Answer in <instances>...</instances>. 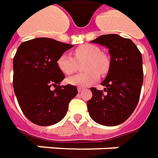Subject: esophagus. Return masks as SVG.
Listing matches in <instances>:
<instances>
[{"mask_svg":"<svg viewBox=\"0 0 158 158\" xmlns=\"http://www.w3.org/2000/svg\"><path fill=\"white\" fill-rule=\"evenodd\" d=\"M84 89H84V88H82V87H78V88H77V90H78V92H79V93L82 92Z\"/></svg>","mask_w":158,"mask_h":158,"instance_id":"1","label":"esophagus"}]
</instances>
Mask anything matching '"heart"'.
I'll return each instance as SVG.
<instances>
[{
    "label": "heart",
    "mask_w": 158,
    "mask_h": 158,
    "mask_svg": "<svg viewBox=\"0 0 158 158\" xmlns=\"http://www.w3.org/2000/svg\"><path fill=\"white\" fill-rule=\"evenodd\" d=\"M74 58L67 53L62 54L57 60L59 69L65 75H71L77 69V62L85 61L83 69L86 72L68 78L67 81L78 87H87L99 80V73H105L109 69V61L106 55L101 54L95 45H82L73 51Z\"/></svg>",
    "instance_id": "obj_1"
}]
</instances>
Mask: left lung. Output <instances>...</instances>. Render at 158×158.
Returning <instances> with one entry per match:
<instances>
[{
    "instance_id": "1",
    "label": "left lung",
    "mask_w": 158,
    "mask_h": 158,
    "mask_svg": "<svg viewBox=\"0 0 158 158\" xmlns=\"http://www.w3.org/2000/svg\"><path fill=\"white\" fill-rule=\"evenodd\" d=\"M108 48L110 66L101 85L103 90L92 87V98L87 102L88 112L94 122L114 127L130 117L138 104L143 85V59L131 39L107 34L91 41Z\"/></svg>"
}]
</instances>
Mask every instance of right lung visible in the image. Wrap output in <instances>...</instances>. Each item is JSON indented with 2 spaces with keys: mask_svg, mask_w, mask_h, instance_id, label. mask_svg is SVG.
<instances>
[{
  "mask_svg": "<svg viewBox=\"0 0 158 158\" xmlns=\"http://www.w3.org/2000/svg\"><path fill=\"white\" fill-rule=\"evenodd\" d=\"M73 45L40 37L19 46L13 60V87L21 110L34 124L47 127L61 121L69 102L77 94L75 85H60L65 76L57 66L62 54ZM54 86V91L50 87Z\"/></svg>",
  "mask_w": 158,
  "mask_h": 158,
  "instance_id": "right-lung-1",
  "label": "right lung"
}]
</instances>
